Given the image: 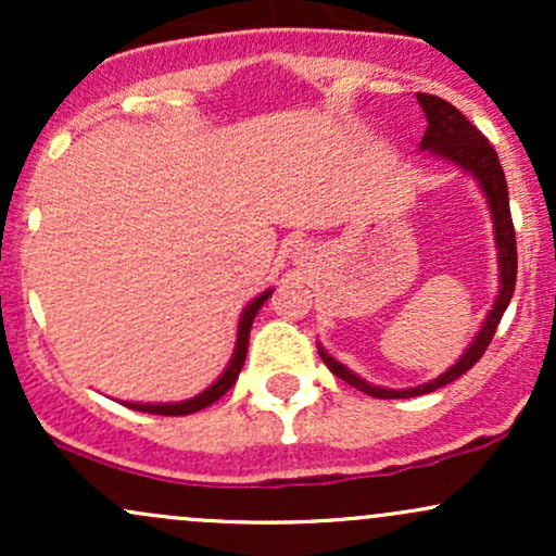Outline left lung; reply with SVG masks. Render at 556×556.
<instances>
[{"mask_svg":"<svg viewBox=\"0 0 556 556\" xmlns=\"http://www.w3.org/2000/svg\"><path fill=\"white\" fill-rule=\"evenodd\" d=\"M420 106H424L426 119H429V127H426L424 140H420V149L424 151H433V154L450 159L455 162L457 167L468 169L470 175L481 182L483 193L489 198V208L491 216H494V235H496V248H500V298H496L494 308L489 311V318L483 321L481 331L465 350V355L450 371H444L439 379L429 381V384L416 387V389H381V387H371L368 381H363L355 376L353 371L337 363L331 355L324 353L318 348V355L321 361L327 363L329 371L334 376H340L342 381H348L350 387L361 389V392L371 394V397L379 400H405V397H416V394H429L433 389L450 384V381L460 379L465 371L476 366L481 361V355L486 353V348L494 340L496 327H500L504 311H507L509 300H513L515 292V279H518V242H515V227H513V214H509V198H507V180H504V172L500 164V156H496L494 146L483 138V132L470 123L465 114L452 106L450 101L439 99V96L431 93H418Z\"/></svg>","mask_w":556,"mask_h":556,"instance_id":"8db88e82","label":"left lung"}]
</instances>
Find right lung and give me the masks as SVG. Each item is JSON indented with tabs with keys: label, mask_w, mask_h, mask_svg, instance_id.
<instances>
[{
	"label": "right lung",
	"mask_w": 556,
	"mask_h": 556,
	"mask_svg": "<svg viewBox=\"0 0 556 556\" xmlns=\"http://www.w3.org/2000/svg\"><path fill=\"white\" fill-rule=\"evenodd\" d=\"M271 295V290H266L264 295H258L253 300L251 305H248L245 311H242V318H240V327H238V344H235V355L232 361H229L227 371L219 376V379L214 381L212 387L206 389V392H201L198 397L193 400H185V402H175V405H140V402H127V407H132V410H140V413H156V416H190V413L195 410H203V407H208L212 402H216L222 397V394L227 392L229 387L238 381L240 376V368L242 363H245V353H248V337H251V327H253V318L261 311V305L266 303Z\"/></svg>",
	"instance_id": "right-lung-1"
}]
</instances>
